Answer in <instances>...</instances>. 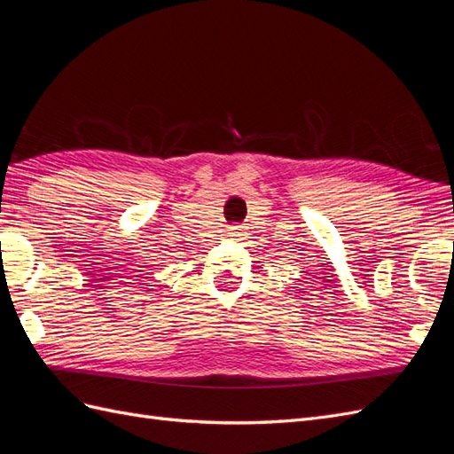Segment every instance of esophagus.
I'll return each mask as SVG.
<instances>
[{"instance_id": "esophagus-1", "label": "esophagus", "mask_w": 454, "mask_h": 454, "mask_svg": "<svg viewBox=\"0 0 454 454\" xmlns=\"http://www.w3.org/2000/svg\"><path fill=\"white\" fill-rule=\"evenodd\" d=\"M242 235H244V227H240V225H235V227L229 229V237L231 239H240Z\"/></svg>"}]
</instances>
